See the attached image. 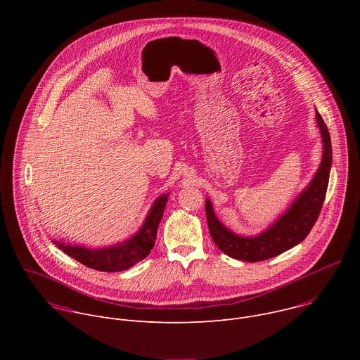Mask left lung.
I'll return each instance as SVG.
<instances>
[{"mask_svg":"<svg viewBox=\"0 0 360 360\" xmlns=\"http://www.w3.org/2000/svg\"><path fill=\"white\" fill-rule=\"evenodd\" d=\"M316 121L323 142V157L321 167L309 186L299 195V198L292 203V207L268 231L253 238L235 235L217 219L212 205L210 199H207L205 211H207L211 236L215 245L231 258L246 262L271 259L274 256H278L300 243L314 228L326 196L332 165L330 135L319 112H316Z\"/></svg>","mask_w":360,"mask_h":360,"instance_id":"8db88e82","label":"left lung"}]
</instances>
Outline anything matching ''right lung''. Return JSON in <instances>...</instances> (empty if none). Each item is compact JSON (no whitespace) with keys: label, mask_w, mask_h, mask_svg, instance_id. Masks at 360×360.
I'll use <instances>...</instances> for the list:
<instances>
[{"label":"right lung","mask_w":360,"mask_h":360,"mask_svg":"<svg viewBox=\"0 0 360 360\" xmlns=\"http://www.w3.org/2000/svg\"><path fill=\"white\" fill-rule=\"evenodd\" d=\"M168 196H160L150 212L148 214L143 226L138 231V233L124 243H118L115 246L104 248V249H86L82 246L65 245L63 242L54 240L57 248L65 252L71 258L81 262L82 265L101 271V272H120L134 266L136 262L142 261L149 255L150 249L155 245L158 225L164 215V210L167 207Z\"/></svg>","instance_id":"right-lung-1"}]
</instances>
